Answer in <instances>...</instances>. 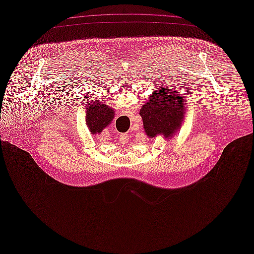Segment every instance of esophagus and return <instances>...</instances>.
<instances>
[{
    "mask_svg": "<svg viewBox=\"0 0 254 254\" xmlns=\"http://www.w3.org/2000/svg\"><path fill=\"white\" fill-rule=\"evenodd\" d=\"M119 139H120V141H121V143H122V142H126V141H127V139H129L128 134H126V133H122V134L120 135Z\"/></svg>",
    "mask_w": 254,
    "mask_h": 254,
    "instance_id": "obj_1",
    "label": "esophagus"
}]
</instances>
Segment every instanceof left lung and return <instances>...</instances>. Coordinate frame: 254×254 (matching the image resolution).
<instances>
[{
	"label": "left lung",
	"mask_w": 254,
	"mask_h": 254,
	"mask_svg": "<svg viewBox=\"0 0 254 254\" xmlns=\"http://www.w3.org/2000/svg\"><path fill=\"white\" fill-rule=\"evenodd\" d=\"M172 88H159L139 111L144 132L150 138L162 135L169 139L179 131L187 115V103Z\"/></svg>",
	"instance_id": "1"
}]
</instances>
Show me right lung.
<instances>
[{
    "mask_svg": "<svg viewBox=\"0 0 254 254\" xmlns=\"http://www.w3.org/2000/svg\"><path fill=\"white\" fill-rule=\"evenodd\" d=\"M88 98L89 100H87V104L85 106L86 125L90 133L99 134L109 124L112 123L115 118V110L113 108L109 107L100 100H91L90 102L89 100L92 99V97Z\"/></svg>",
    "mask_w": 254,
    "mask_h": 254,
    "instance_id": "right-lung-1",
    "label": "right lung"
}]
</instances>
